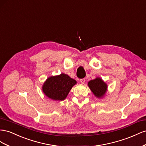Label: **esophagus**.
I'll use <instances>...</instances> for the list:
<instances>
[{"label":"esophagus","mask_w":146,"mask_h":146,"mask_svg":"<svg viewBox=\"0 0 146 146\" xmlns=\"http://www.w3.org/2000/svg\"><path fill=\"white\" fill-rule=\"evenodd\" d=\"M85 81H86V79H84V78L81 79V80H80V82H81V84H84Z\"/></svg>","instance_id":"34e87169"}]
</instances>
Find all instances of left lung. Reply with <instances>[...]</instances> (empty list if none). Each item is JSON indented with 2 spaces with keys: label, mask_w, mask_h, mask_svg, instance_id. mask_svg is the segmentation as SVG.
Here are the masks:
<instances>
[{
  "label": "left lung",
  "mask_w": 146,
  "mask_h": 146,
  "mask_svg": "<svg viewBox=\"0 0 146 146\" xmlns=\"http://www.w3.org/2000/svg\"><path fill=\"white\" fill-rule=\"evenodd\" d=\"M88 86L95 97L102 98L105 95L108 86L100 78H97L88 82Z\"/></svg>",
  "instance_id": "1"
}]
</instances>
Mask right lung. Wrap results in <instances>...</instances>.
I'll list each match as a JSON object with an SVG mask.
<instances>
[{
  "label": "right lung",
  "instance_id": "right-lung-1",
  "mask_svg": "<svg viewBox=\"0 0 146 146\" xmlns=\"http://www.w3.org/2000/svg\"><path fill=\"white\" fill-rule=\"evenodd\" d=\"M76 81L67 74L62 73L60 75L48 78L42 87L43 93L53 100H64L67 97Z\"/></svg>",
  "mask_w": 146,
  "mask_h": 146
}]
</instances>
